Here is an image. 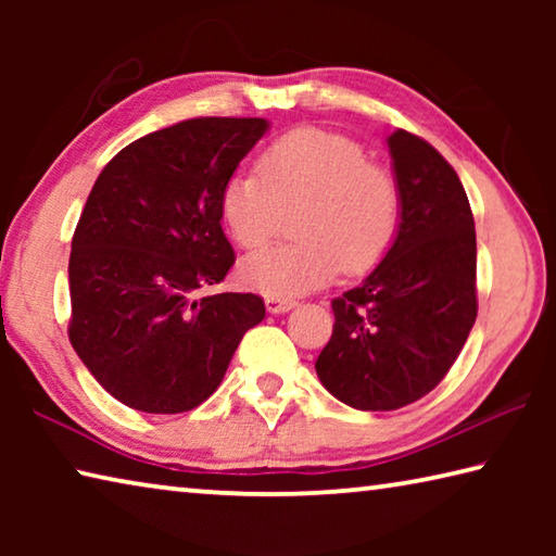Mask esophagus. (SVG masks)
<instances>
[{
    "instance_id": "esophagus-1",
    "label": "esophagus",
    "mask_w": 556,
    "mask_h": 556,
    "mask_svg": "<svg viewBox=\"0 0 556 556\" xmlns=\"http://www.w3.org/2000/svg\"><path fill=\"white\" fill-rule=\"evenodd\" d=\"M265 306H267V312H269V314H287V312H291V308L296 306V301H294V299H277V296H267V299H265Z\"/></svg>"
}]
</instances>
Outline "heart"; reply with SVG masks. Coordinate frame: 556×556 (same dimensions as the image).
<instances>
[{"mask_svg":"<svg viewBox=\"0 0 556 556\" xmlns=\"http://www.w3.org/2000/svg\"><path fill=\"white\" fill-rule=\"evenodd\" d=\"M296 240L260 250L240 265L244 287L294 299L372 269L400 228L402 193L388 166L365 159L355 139L296 127L262 149L257 168H240L220 188V220L244 250L262 248L281 208H294Z\"/></svg>","mask_w":556,"mask_h":556,"instance_id":"b5f03b06","label":"heart"}]
</instances>
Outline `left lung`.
I'll list each match as a JSON object with an SVG mask.
<instances>
[{
	"mask_svg": "<svg viewBox=\"0 0 556 556\" xmlns=\"http://www.w3.org/2000/svg\"><path fill=\"white\" fill-rule=\"evenodd\" d=\"M400 228L361 287L331 301L316 375L348 407L400 409L444 380L476 324V225L451 164L417 135L388 137Z\"/></svg>",
	"mask_w": 556,
	"mask_h": 556,
	"instance_id": "8db88e82",
	"label": "left lung"
}]
</instances>
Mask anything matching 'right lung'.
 <instances>
[{
	"mask_svg": "<svg viewBox=\"0 0 556 556\" xmlns=\"http://www.w3.org/2000/svg\"><path fill=\"white\" fill-rule=\"evenodd\" d=\"M267 129L262 117L178 122L122 149L92 186L71 242L68 338L131 409L199 407L265 318L257 294L201 291L235 265L220 188Z\"/></svg>",
	"mask_w": 556,
	"mask_h": 556,
	"instance_id": "obj_1",
	"label": "right lung"
}]
</instances>
